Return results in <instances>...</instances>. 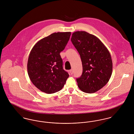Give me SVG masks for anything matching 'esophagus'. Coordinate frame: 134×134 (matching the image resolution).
I'll return each instance as SVG.
<instances>
[{
  "instance_id": "34e87169",
  "label": "esophagus",
  "mask_w": 134,
  "mask_h": 134,
  "mask_svg": "<svg viewBox=\"0 0 134 134\" xmlns=\"http://www.w3.org/2000/svg\"><path fill=\"white\" fill-rule=\"evenodd\" d=\"M69 72H70V73L71 75H72V74H73V70H72V69L70 70V71H69Z\"/></svg>"
}]
</instances>
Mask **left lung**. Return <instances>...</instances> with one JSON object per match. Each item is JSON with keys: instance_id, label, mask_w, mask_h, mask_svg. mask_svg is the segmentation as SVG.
I'll return each instance as SVG.
<instances>
[{"instance_id": "1", "label": "left lung", "mask_w": 134, "mask_h": 134, "mask_svg": "<svg viewBox=\"0 0 134 134\" xmlns=\"http://www.w3.org/2000/svg\"><path fill=\"white\" fill-rule=\"evenodd\" d=\"M71 40L80 56L83 67L82 75L77 78L78 86L85 93H94L104 86L111 76L109 52L97 37L84 31L73 32Z\"/></svg>"}]
</instances>
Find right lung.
<instances>
[{
	"mask_svg": "<svg viewBox=\"0 0 134 134\" xmlns=\"http://www.w3.org/2000/svg\"><path fill=\"white\" fill-rule=\"evenodd\" d=\"M71 32H58L40 40L34 45L27 61V69L32 83L48 94L61 90L69 75L63 69L60 53L70 38Z\"/></svg>",
	"mask_w": 134,
	"mask_h": 134,
	"instance_id": "right-lung-1",
	"label": "right lung"
}]
</instances>
